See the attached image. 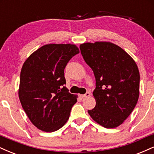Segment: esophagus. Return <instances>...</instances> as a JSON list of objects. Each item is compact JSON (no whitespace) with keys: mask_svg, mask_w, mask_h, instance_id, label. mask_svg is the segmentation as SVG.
I'll return each instance as SVG.
<instances>
[{"mask_svg":"<svg viewBox=\"0 0 154 154\" xmlns=\"http://www.w3.org/2000/svg\"><path fill=\"white\" fill-rule=\"evenodd\" d=\"M90 93H86L85 94H84V95H79V96H80V98H87V97H88V96H90Z\"/></svg>","mask_w":154,"mask_h":154,"instance_id":"1","label":"esophagus"}]
</instances>
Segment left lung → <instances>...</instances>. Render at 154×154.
I'll return each mask as SVG.
<instances>
[{
    "label": "left lung",
    "mask_w": 154,
    "mask_h": 154,
    "mask_svg": "<svg viewBox=\"0 0 154 154\" xmlns=\"http://www.w3.org/2000/svg\"><path fill=\"white\" fill-rule=\"evenodd\" d=\"M81 54L95 77V106L88 114L106 128L119 126L130 116L139 98L140 73L126 51L110 42L81 44Z\"/></svg>",
    "instance_id": "left-lung-1"
}]
</instances>
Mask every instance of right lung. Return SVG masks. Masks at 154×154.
I'll use <instances>...</instances> for the list:
<instances>
[{
  "label": "right lung",
  "instance_id": "obj_1",
  "mask_svg": "<svg viewBox=\"0 0 154 154\" xmlns=\"http://www.w3.org/2000/svg\"><path fill=\"white\" fill-rule=\"evenodd\" d=\"M72 44H48L26 59L20 74L19 98L31 122L44 132L62 128L77 95L65 87L64 69L79 54Z\"/></svg>",
  "mask_w": 154,
  "mask_h": 154
}]
</instances>
